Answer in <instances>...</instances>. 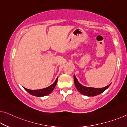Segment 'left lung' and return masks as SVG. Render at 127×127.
Segmentation results:
<instances>
[{
  "label": "left lung",
  "mask_w": 127,
  "mask_h": 127,
  "mask_svg": "<svg viewBox=\"0 0 127 127\" xmlns=\"http://www.w3.org/2000/svg\"><path fill=\"white\" fill-rule=\"evenodd\" d=\"M73 79H74V83L77 90L82 94L87 96H95L100 94L103 93L111 85V84H109L107 86L105 87L100 88L88 87H85L81 84L78 82V80H77V78L76 77L75 75L73 76Z\"/></svg>",
  "instance_id": "obj_1"
}]
</instances>
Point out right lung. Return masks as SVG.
Segmentation results:
<instances>
[{
    "instance_id": "1",
    "label": "right lung",
    "mask_w": 127,
    "mask_h": 127,
    "mask_svg": "<svg viewBox=\"0 0 127 127\" xmlns=\"http://www.w3.org/2000/svg\"><path fill=\"white\" fill-rule=\"evenodd\" d=\"M58 79L57 77L56 79V80L55 81V82L53 83L52 85H51L48 87L43 88V89H40V90H28L26 88H24L27 91L31 94V95L37 96V97H43V96H45L49 95L51 93L52 91L54 90V89L55 87L56 83L58 82Z\"/></svg>"
}]
</instances>
